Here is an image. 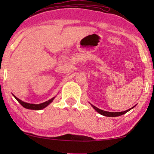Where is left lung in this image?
<instances>
[{
  "label": "left lung",
  "instance_id": "left-lung-1",
  "mask_svg": "<svg viewBox=\"0 0 154 154\" xmlns=\"http://www.w3.org/2000/svg\"><path fill=\"white\" fill-rule=\"evenodd\" d=\"M91 106L93 107V109H95V111L97 112H98L99 113H100L101 115L102 116H108V117H116V116H121L123 114H125V113H127L128 111H129L130 110H131L132 109H133L134 106L133 107H132L131 109H128V110H126V111H121V112H109V111H103L102 109H100L98 108H97L96 106H94V105L91 104Z\"/></svg>",
  "mask_w": 154,
  "mask_h": 154
}]
</instances>
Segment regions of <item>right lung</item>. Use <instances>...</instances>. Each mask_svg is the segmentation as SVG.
<instances>
[{"instance_id":"obj_1","label":"right lung","mask_w":154,"mask_h":154,"mask_svg":"<svg viewBox=\"0 0 154 154\" xmlns=\"http://www.w3.org/2000/svg\"><path fill=\"white\" fill-rule=\"evenodd\" d=\"M12 95L14 96V97L18 101V102L20 103V104L22 105L23 107H24V108L28 109H32V110H41V109L45 108L46 106H48V105H49L50 103H51L52 101L54 100V97H54L50 99V100H49L48 101H46V102H43V103H41V104H30V103L24 102H23V101L20 100V99H18L17 97L14 96V94H12Z\"/></svg>"}]
</instances>
